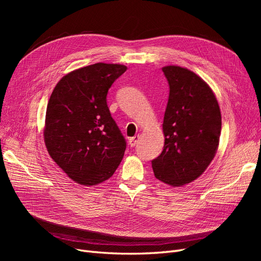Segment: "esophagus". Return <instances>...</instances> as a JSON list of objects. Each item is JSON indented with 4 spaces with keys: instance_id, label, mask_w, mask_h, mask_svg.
Wrapping results in <instances>:
<instances>
[{
    "instance_id": "1",
    "label": "esophagus",
    "mask_w": 261,
    "mask_h": 261,
    "mask_svg": "<svg viewBox=\"0 0 261 261\" xmlns=\"http://www.w3.org/2000/svg\"><path fill=\"white\" fill-rule=\"evenodd\" d=\"M138 141H139V135H136V136H134V137L129 138L128 143H129V146H130V147H135V146L137 145Z\"/></svg>"
}]
</instances>
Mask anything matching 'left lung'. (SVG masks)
I'll return each mask as SVG.
<instances>
[{
    "instance_id": "1",
    "label": "left lung",
    "mask_w": 261,
    "mask_h": 261,
    "mask_svg": "<svg viewBox=\"0 0 261 261\" xmlns=\"http://www.w3.org/2000/svg\"><path fill=\"white\" fill-rule=\"evenodd\" d=\"M170 86L163 118L164 147L151 161L154 176L173 187L198 178L215 158L221 112L209 85L187 68L162 67Z\"/></svg>"
}]
</instances>
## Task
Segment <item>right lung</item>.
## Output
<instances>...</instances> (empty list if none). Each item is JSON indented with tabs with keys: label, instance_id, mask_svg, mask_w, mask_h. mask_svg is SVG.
<instances>
[{
	"label": "right lung",
	"instance_id": "1",
	"mask_svg": "<svg viewBox=\"0 0 261 261\" xmlns=\"http://www.w3.org/2000/svg\"><path fill=\"white\" fill-rule=\"evenodd\" d=\"M125 65L96 63L68 73L57 84L46 107V150L77 184L93 186L113 175L126 141L107 105L110 87Z\"/></svg>",
	"mask_w": 261,
	"mask_h": 261
}]
</instances>
